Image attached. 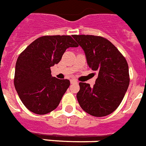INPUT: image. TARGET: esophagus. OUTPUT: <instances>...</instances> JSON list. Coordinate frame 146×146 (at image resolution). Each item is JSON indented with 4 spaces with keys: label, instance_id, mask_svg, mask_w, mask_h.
<instances>
[{
    "label": "esophagus",
    "instance_id": "34e87169",
    "mask_svg": "<svg viewBox=\"0 0 146 146\" xmlns=\"http://www.w3.org/2000/svg\"><path fill=\"white\" fill-rule=\"evenodd\" d=\"M70 83L71 84H76V83H77V81H76V80H74V79H72V80H70Z\"/></svg>",
    "mask_w": 146,
    "mask_h": 146
}]
</instances>
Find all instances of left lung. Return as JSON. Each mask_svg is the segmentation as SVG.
I'll return each mask as SVG.
<instances>
[{"mask_svg":"<svg viewBox=\"0 0 146 146\" xmlns=\"http://www.w3.org/2000/svg\"><path fill=\"white\" fill-rule=\"evenodd\" d=\"M73 38L84 51L89 67L98 73L94 87L79 84V104L92 116H107L119 106L128 90L130 79L127 61L104 38L85 35H74Z\"/></svg>","mask_w":146,"mask_h":146,"instance_id":"obj_1","label":"left lung"}]
</instances>
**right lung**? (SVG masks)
Listing matches in <instances>:
<instances>
[{
    "instance_id": "add662e5",
    "label": "right lung",
    "mask_w": 146,
    "mask_h": 146,
    "mask_svg": "<svg viewBox=\"0 0 146 146\" xmlns=\"http://www.w3.org/2000/svg\"><path fill=\"white\" fill-rule=\"evenodd\" d=\"M77 46L70 35H47L35 40L20 54L14 84L29 111L46 114L58 107L70 82L52 76L50 67L59 63L66 48Z\"/></svg>"
}]
</instances>
